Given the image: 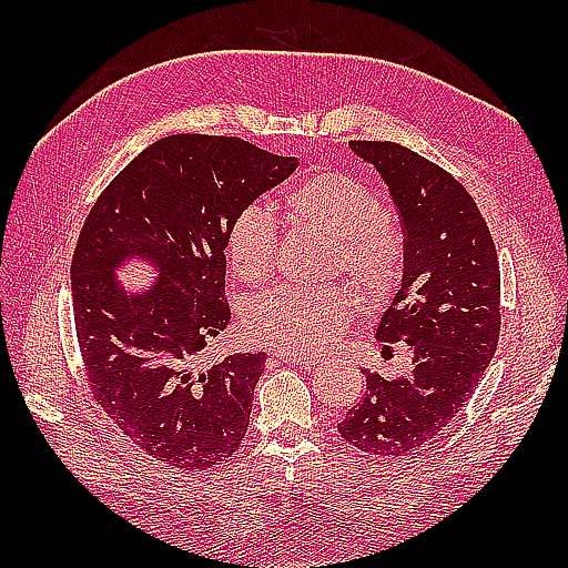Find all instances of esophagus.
Listing matches in <instances>:
<instances>
[{"label":"esophagus","instance_id":"esophagus-1","mask_svg":"<svg viewBox=\"0 0 568 568\" xmlns=\"http://www.w3.org/2000/svg\"><path fill=\"white\" fill-rule=\"evenodd\" d=\"M277 361H283V364H293V366H300V368H312L320 364V358L315 356H285V354H275Z\"/></svg>","mask_w":568,"mask_h":568}]
</instances>
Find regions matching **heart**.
I'll list each match as a JSON object with an SVG mask.
<instances>
[{
	"mask_svg": "<svg viewBox=\"0 0 568 568\" xmlns=\"http://www.w3.org/2000/svg\"><path fill=\"white\" fill-rule=\"evenodd\" d=\"M281 207L300 232L327 241V271L344 273L366 303H383L397 291L405 271V241L368 185L339 171L315 173L287 190ZM275 248V226L258 207L239 212L226 229L224 256L241 283L268 281ZM353 288L344 283L275 287L251 300L244 329L256 344L285 356L320 354L339 339L352 320L358 305Z\"/></svg>",
	"mask_w": 568,
	"mask_h": 568,
	"instance_id": "b5f03b06",
	"label": "heart"
}]
</instances>
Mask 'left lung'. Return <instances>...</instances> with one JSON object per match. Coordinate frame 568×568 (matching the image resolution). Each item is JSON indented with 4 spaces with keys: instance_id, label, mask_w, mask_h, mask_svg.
<instances>
[{
    "instance_id": "8db88e82",
    "label": "left lung",
    "mask_w": 568,
    "mask_h": 568,
    "mask_svg": "<svg viewBox=\"0 0 568 568\" xmlns=\"http://www.w3.org/2000/svg\"><path fill=\"white\" fill-rule=\"evenodd\" d=\"M390 187L405 229V275L378 342H405L413 373H366L358 405L336 425L376 458H400L449 425L500 339V263L476 200L444 168L393 141H352Z\"/></svg>"
}]
</instances>
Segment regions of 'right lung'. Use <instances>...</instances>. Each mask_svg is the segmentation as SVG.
Masks as SVG:
<instances>
[{
	"label": "right lung",
	"mask_w": 568,
	"mask_h": 568,
	"mask_svg": "<svg viewBox=\"0 0 568 568\" xmlns=\"http://www.w3.org/2000/svg\"><path fill=\"white\" fill-rule=\"evenodd\" d=\"M295 168L236 136L173 134L102 190L80 229L70 281L84 381L102 413L163 466L214 468L246 437L265 354L210 368L200 354L232 317L229 224ZM129 250L164 265L149 298L126 301L111 281Z\"/></svg>",
	"instance_id": "add662e5"
}]
</instances>
